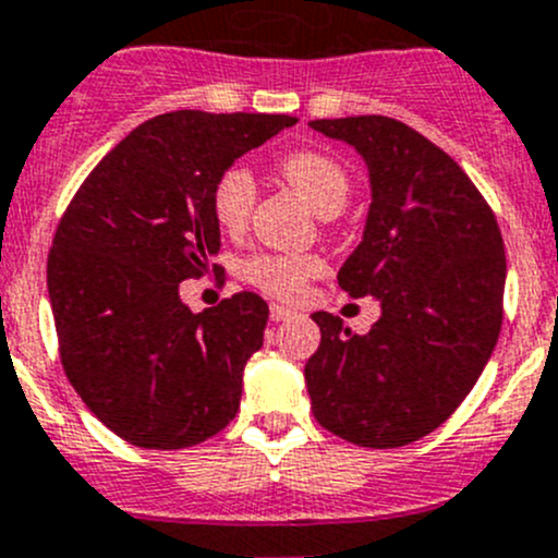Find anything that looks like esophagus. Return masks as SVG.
Returning a JSON list of instances; mask_svg holds the SVG:
<instances>
[{"instance_id":"34e87169","label":"esophagus","mask_w":558,"mask_h":558,"mask_svg":"<svg viewBox=\"0 0 558 558\" xmlns=\"http://www.w3.org/2000/svg\"><path fill=\"white\" fill-rule=\"evenodd\" d=\"M294 316V311H291V307H283V305H269V318H272V322H286V318H291Z\"/></svg>"}]
</instances>
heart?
<instances>
[{"instance_id":"heart-1","label":"heart","mask_w":558,"mask_h":558,"mask_svg":"<svg viewBox=\"0 0 558 558\" xmlns=\"http://www.w3.org/2000/svg\"><path fill=\"white\" fill-rule=\"evenodd\" d=\"M280 174L324 218L338 215L349 198V174L329 155L294 153L280 160ZM209 202H213V215L220 229L231 231V234L245 229L253 204H256V180H253L251 169L234 163L220 171ZM322 258L311 256V253H258V256L247 258L245 278L267 294L294 300L302 294L307 280L322 272Z\"/></svg>"}]
</instances>
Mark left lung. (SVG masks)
Masks as SVG:
<instances>
[{
    "mask_svg": "<svg viewBox=\"0 0 558 558\" xmlns=\"http://www.w3.org/2000/svg\"><path fill=\"white\" fill-rule=\"evenodd\" d=\"M307 124L365 160L371 209L338 283L381 307L365 335L313 313L322 343L305 365L311 409L329 434L392 450L439 428L488 365L505 242L461 166L409 124L373 113Z\"/></svg>",
    "mask_w": 558,
    "mask_h": 558,
    "instance_id": "8db88e82",
    "label": "left lung"
}]
</instances>
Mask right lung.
Wrapping results in <instances>:
<instances>
[{
	"label": "right lung",
	"instance_id": "1",
	"mask_svg": "<svg viewBox=\"0 0 558 558\" xmlns=\"http://www.w3.org/2000/svg\"><path fill=\"white\" fill-rule=\"evenodd\" d=\"M294 122L286 113H160L92 169L59 220L48 253L59 356L119 439L182 450L236 416L267 302L242 291L193 313L180 283L218 272L209 196L220 171Z\"/></svg>",
	"mask_w": 558,
	"mask_h": 558
}]
</instances>
